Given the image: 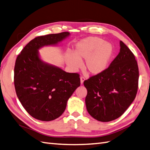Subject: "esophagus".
Wrapping results in <instances>:
<instances>
[{
  "label": "esophagus",
  "mask_w": 150,
  "mask_h": 150,
  "mask_svg": "<svg viewBox=\"0 0 150 150\" xmlns=\"http://www.w3.org/2000/svg\"><path fill=\"white\" fill-rule=\"evenodd\" d=\"M85 80H86V78L84 77V76H81V84H82L83 81H84Z\"/></svg>",
  "instance_id": "esophagus-1"
}]
</instances>
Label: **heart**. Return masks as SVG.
<instances>
[{
    "label": "heart",
    "mask_w": 150,
    "mask_h": 150,
    "mask_svg": "<svg viewBox=\"0 0 150 150\" xmlns=\"http://www.w3.org/2000/svg\"><path fill=\"white\" fill-rule=\"evenodd\" d=\"M114 54L112 45L102 38L89 37L82 40L74 52V56L68 55L69 66L78 69L81 61L86 60L84 68L90 74L97 75L107 68Z\"/></svg>",
    "instance_id": "obj_1"
}]
</instances>
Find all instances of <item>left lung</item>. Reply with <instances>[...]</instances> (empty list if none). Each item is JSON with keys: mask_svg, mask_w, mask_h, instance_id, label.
<instances>
[{"mask_svg": "<svg viewBox=\"0 0 150 150\" xmlns=\"http://www.w3.org/2000/svg\"><path fill=\"white\" fill-rule=\"evenodd\" d=\"M120 52L103 72L83 82L86 105L95 120L108 122L122 115L136 96L139 68L135 55L123 41Z\"/></svg>", "mask_w": 150, "mask_h": 150, "instance_id": "left-lung-1", "label": "left lung"}]
</instances>
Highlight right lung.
I'll return each instance as SVG.
<instances>
[{"mask_svg":"<svg viewBox=\"0 0 150 150\" xmlns=\"http://www.w3.org/2000/svg\"><path fill=\"white\" fill-rule=\"evenodd\" d=\"M68 32L38 36L16 57L14 83L16 95L31 116L44 121L54 120L65 110L68 98L81 85L77 73H67L45 63L38 50L55 45L69 36Z\"/></svg>","mask_w":150,"mask_h":150,"instance_id":"right-lung-1","label":"right lung"}]
</instances>
